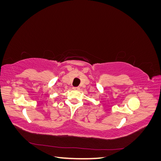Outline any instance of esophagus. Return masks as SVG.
Returning <instances> with one entry per match:
<instances>
[{"mask_svg":"<svg viewBox=\"0 0 161 161\" xmlns=\"http://www.w3.org/2000/svg\"><path fill=\"white\" fill-rule=\"evenodd\" d=\"M79 89H80V87H79V86L73 87V89H74V90H79Z\"/></svg>","mask_w":161,"mask_h":161,"instance_id":"obj_1","label":"esophagus"}]
</instances>
